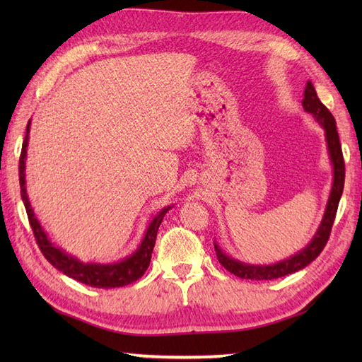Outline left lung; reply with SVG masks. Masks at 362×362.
I'll list each match as a JSON object with an SVG mask.
<instances>
[{"instance_id":"obj_1","label":"left lung","mask_w":362,"mask_h":362,"mask_svg":"<svg viewBox=\"0 0 362 362\" xmlns=\"http://www.w3.org/2000/svg\"><path fill=\"white\" fill-rule=\"evenodd\" d=\"M302 105L305 112L313 115L314 121L324 129L328 157L333 166L332 191H329L324 216H322L317 232L314 233L311 241L306 244L302 250H298L294 253V255H291L281 261H276V263H272V264L244 263V261H240L227 255V253L219 247V244L214 241V250H216V257L219 259V263L224 266L228 272L240 276V279L274 280V279H280V276L300 271V269L306 267L311 261H314L320 255V252L324 250L329 238V232H332L337 205H339L342 191H344V179H345V165H344L341 143H339V135H337V129H336V119L333 115L329 113L327 107L320 103V99L317 98V93L316 90H314L311 81L306 82Z\"/></svg>"}]
</instances>
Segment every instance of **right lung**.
I'll return each instance as SVG.
<instances>
[{
	"mask_svg": "<svg viewBox=\"0 0 362 362\" xmlns=\"http://www.w3.org/2000/svg\"><path fill=\"white\" fill-rule=\"evenodd\" d=\"M29 132H30V119L26 126V136H25V141H23L21 156H20V165H18L20 188H21V199H23V204H25L30 227H33L37 244L38 247H40L45 258L48 259L49 263L57 269V271L64 272L66 276H70V279L78 280L83 284H88L91 288L112 289V288L126 286V284L136 281L140 276H143L146 269H148L151 263V257H152L153 245H156L158 227L161 224V221H163L165 214L171 210L174 205L163 206V209H161L156 216L152 218V221L149 222V226L143 235L141 243L138 244L136 250L134 253H130L129 257L122 258L119 261H115V263H83V261L78 259L74 255H71V253H68L62 247H57L56 244L51 243L48 233L45 232L40 221H38L35 216L34 209L30 206L29 196L26 191V157H28Z\"/></svg>",
	"mask_w": 362,
	"mask_h": 362,
	"instance_id": "right-lung-1",
	"label": "right lung"
}]
</instances>
